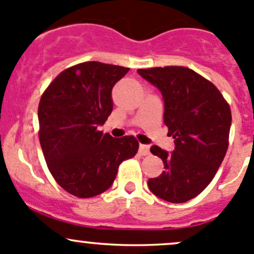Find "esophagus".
<instances>
[{"label":"esophagus","mask_w":254,"mask_h":254,"mask_svg":"<svg viewBox=\"0 0 254 254\" xmlns=\"http://www.w3.org/2000/svg\"><path fill=\"white\" fill-rule=\"evenodd\" d=\"M139 153L141 156H147L148 153H150V147H148L147 145H140Z\"/></svg>","instance_id":"obj_1"}]
</instances>
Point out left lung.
<instances>
[{
    "label": "left lung",
    "mask_w": 254,
    "mask_h": 254,
    "mask_svg": "<svg viewBox=\"0 0 254 254\" xmlns=\"http://www.w3.org/2000/svg\"><path fill=\"white\" fill-rule=\"evenodd\" d=\"M139 75L157 87L165 101L163 120L175 139L172 153L158 146L151 153L165 171L148 179L150 190L170 203H186L209 186L229 147L231 109L209 79L183 66L139 68Z\"/></svg>",
    "instance_id": "8db88e82"
}]
</instances>
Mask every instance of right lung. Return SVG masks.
<instances>
[{"mask_svg": "<svg viewBox=\"0 0 254 254\" xmlns=\"http://www.w3.org/2000/svg\"><path fill=\"white\" fill-rule=\"evenodd\" d=\"M127 67L87 61L59 73L38 107L39 141L56 183L77 198H92L114 182L120 163L139 141L98 130L113 111L112 89Z\"/></svg>", "mask_w": 254, "mask_h": 254, "instance_id": "1", "label": "right lung"}]
</instances>
